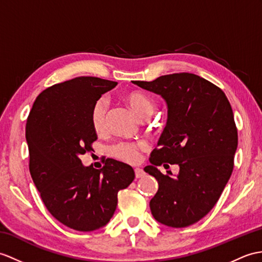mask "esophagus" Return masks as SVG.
I'll return each instance as SVG.
<instances>
[{
    "mask_svg": "<svg viewBox=\"0 0 262 262\" xmlns=\"http://www.w3.org/2000/svg\"><path fill=\"white\" fill-rule=\"evenodd\" d=\"M144 175H145V172L143 171L142 168H139V167H136V168H135V176H136V179L143 178Z\"/></svg>",
    "mask_w": 262,
    "mask_h": 262,
    "instance_id": "1",
    "label": "esophagus"
}]
</instances>
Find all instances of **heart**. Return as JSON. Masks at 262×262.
<instances>
[{
	"label": "heart",
	"instance_id": "heart-1",
	"mask_svg": "<svg viewBox=\"0 0 262 262\" xmlns=\"http://www.w3.org/2000/svg\"><path fill=\"white\" fill-rule=\"evenodd\" d=\"M124 98L128 103L132 111L137 116L145 120L148 119L154 111L153 102L149 97L138 90H132L124 95ZM107 123V103L105 99H98L90 112V124L95 133L102 134L106 129ZM144 144L139 142H119L112 147V155L126 163L135 164L141 160V151Z\"/></svg>",
	"mask_w": 262,
	"mask_h": 262
}]
</instances>
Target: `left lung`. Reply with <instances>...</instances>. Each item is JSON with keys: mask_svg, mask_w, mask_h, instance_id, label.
I'll use <instances>...</instances> for the list:
<instances>
[{"mask_svg": "<svg viewBox=\"0 0 262 262\" xmlns=\"http://www.w3.org/2000/svg\"><path fill=\"white\" fill-rule=\"evenodd\" d=\"M133 82L161 95L168 107L161 147L151 151V165L144 168L159 182L149 202L151 214L167 227H188L213 209L232 174L238 147L232 108L222 89L188 72ZM164 162L180 166L176 178L156 168Z\"/></svg>", "mask_w": 262, "mask_h": 262, "instance_id": "obj_1", "label": "left lung"}]
</instances>
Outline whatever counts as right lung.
I'll return each mask as SVG.
<instances>
[{
    "instance_id": "right-lung-1",
    "label": "right lung",
    "mask_w": 262,
    "mask_h": 262,
    "mask_svg": "<svg viewBox=\"0 0 262 262\" xmlns=\"http://www.w3.org/2000/svg\"><path fill=\"white\" fill-rule=\"evenodd\" d=\"M117 82L78 77L36 97L27 119L29 169L51 215L77 231H94L114 215L119 190L135 179L132 166L107 159L100 169L84 167L79 156L93 150L97 134L90 112Z\"/></svg>"
}]
</instances>
